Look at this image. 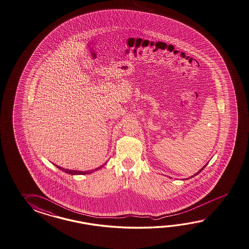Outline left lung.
I'll use <instances>...</instances> for the list:
<instances>
[{
    "mask_svg": "<svg viewBox=\"0 0 249 249\" xmlns=\"http://www.w3.org/2000/svg\"><path fill=\"white\" fill-rule=\"evenodd\" d=\"M206 165H207V164H205V165H204V166H203V167H202V168H201V169H200V171H199V172H197V173H196V174H195V175H194V176H192V177H194V176H197V175H198V174H200V172H201V171H202V170H203V168H205V166H206ZM185 180H187V179H185Z\"/></svg>",
    "mask_w": 249,
    "mask_h": 249,
    "instance_id": "1",
    "label": "left lung"
}]
</instances>
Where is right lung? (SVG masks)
Instances as JSON below:
<instances>
[{
  "instance_id": "1",
  "label": "right lung",
  "mask_w": 249,
  "mask_h": 249,
  "mask_svg": "<svg viewBox=\"0 0 249 249\" xmlns=\"http://www.w3.org/2000/svg\"><path fill=\"white\" fill-rule=\"evenodd\" d=\"M106 164V163L105 164ZM103 164V165H104ZM103 165H101L100 167H97V168H95V169L91 170V171H77V170H69L66 169V168H62L61 166H58V165H55L57 168H59V169L62 170L63 172H65V173H67L68 175H72V176H75V175H88V174H91V173H93L94 171H98V170L101 169L102 167H103Z\"/></svg>"
}]
</instances>
